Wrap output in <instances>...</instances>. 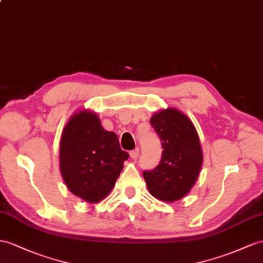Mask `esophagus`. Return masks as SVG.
I'll list each match as a JSON object with an SVG mask.
<instances>
[{
    "label": "esophagus",
    "instance_id": "obj_1",
    "mask_svg": "<svg viewBox=\"0 0 263 263\" xmlns=\"http://www.w3.org/2000/svg\"><path fill=\"white\" fill-rule=\"evenodd\" d=\"M139 154H140V150L139 149H134V150L130 151V157L132 159H137L139 157Z\"/></svg>",
    "mask_w": 263,
    "mask_h": 263
}]
</instances>
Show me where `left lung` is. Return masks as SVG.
Wrapping results in <instances>:
<instances>
[{"label": "left lung", "mask_w": 263, "mask_h": 263, "mask_svg": "<svg viewBox=\"0 0 263 263\" xmlns=\"http://www.w3.org/2000/svg\"><path fill=\"white\" fill-rule=\"evenodd\" d=\"M150 123L162 141L163 151L157 167L143 171L147 189L165 202L182 199L196 183L203 161L196 127L172 107L153 114Z\"/></svg>", "instance_id": "1"}]
</instances>
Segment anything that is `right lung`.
<instances>
[{
  "label": "right lung",
  "instance_id": "right-lung-1",
  "mask_svg": "<svg viewBox=\"0 0 263 263\" xmlns=\"http://www.w3.org/2000/svg\"><path fill=\"white\" fill-rule=\"evenodd\" d=\"M127 158L117 134L105 131L94 112L73 114L64 126L60 170L69 190L89 203H97L110 193Z\"/></svg>",
  "mask_w": 263,
  "mask_h": 263
}]
</instances>
